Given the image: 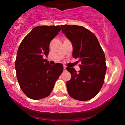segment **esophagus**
I'll return each mask as SVG.
<instances>
[{
	"mask_svg": "<svg viewBox=\"0 0 125 125\" xmlns=\"http://www.w3.org/2000/svg\"><path fill=\"white\" fill-rule=\"evenodd\" d=\"M63 69H64V71H66V66H64Z\"/></svg>",
	"mask_w": 125,
	"mask_h": 125,
	"instance_id": "34e87169",
	"label": "esophagus"
}]
</instances>
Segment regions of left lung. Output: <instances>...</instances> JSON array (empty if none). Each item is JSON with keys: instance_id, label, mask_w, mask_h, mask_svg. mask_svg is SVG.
<instances>
[{"instance_id": "left-lung-1", "label": "left lung", "mask_w": 125, "mask_h": 125, "mask_svg": "<svg viewBox=\"0 0 125 125\" xmlns=\"http://www.w3.org/2000/svg\"><path fill=\"white\" fill-rule=\"evenodd\" d=\"M61 29L72 42L73 56L81 62L78 72L73 68H66L71 74V79L66 83L68 93L75 100H91L104 83L106 71L104 53L95 35L87 29L62 25Z\"/></svg>"}]
</instances>
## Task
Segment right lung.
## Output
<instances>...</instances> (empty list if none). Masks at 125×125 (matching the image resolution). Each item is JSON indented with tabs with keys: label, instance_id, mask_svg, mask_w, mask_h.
<instances>
[{
	"label": "right lung",
	"instance_id": "add662e5",
	"mask_svg": "<svg viewBox=\"0 0 125 125\" xmlns=\"http://www.w3.org/2000/svg\"><path fill=\"white\" fill-rule=\"evenodd\" d=\"M59 25L34 27L21 42L15 62L18 83L28 98L40 100L48 96L63 71L61 63L50 65L47 56L49 44L61 31Z\"/></svg>",
	"mask_w": 125,
	"mask_h": 125
}]
</instances>
